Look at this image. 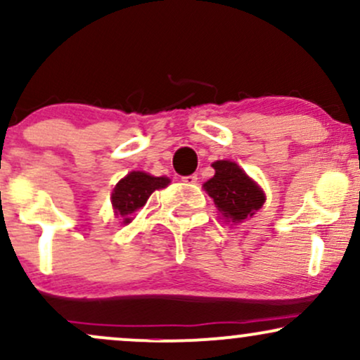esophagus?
<instances>
[{
    "label": "esophagus",
    "instance_id": "esophagus-1",
    "mask_svg": "<svg viewBox=\"0 0 360 360\" xmlns=\"http://www.w3.org/2000/svg\"><path fill=\"white\" fill-rule=\"evenodd\" d=\"M183 181L186 184H196L198 183V176L196 174H191V176H184Z\"/></svg>",
    "mask_w": 360,
    "mask_h": 360
}]
</instances>
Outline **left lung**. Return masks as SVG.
I'll use <instances>...</instances> for the list:
<instances>
[{"instance_id":"1","label":"left lung","mask_w":360,"mask_h":360,"mask_svg":"<svg viewBox=\"0 0 360 360\" xmlns=\"http://www.w3.org/2000/svg\"><path fill=\"white\" fill-rule=\"evenodd\" d=\"M212 166L214 176L206 181L203 188L208 196L213 198L223 220L242 223L254 217L266 201V194L260 186L232 160H217Z\"/></svg>"}]
</instances>
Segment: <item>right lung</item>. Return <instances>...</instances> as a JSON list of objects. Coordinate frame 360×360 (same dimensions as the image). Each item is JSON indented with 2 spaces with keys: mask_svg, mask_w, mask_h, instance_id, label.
Here are the masks:
<instances>
[{
  "mask_svg": "<svg viewBox=\"0 0 360 360\" xmlns=\"http://www.w3.org/2000/svg\"><path fill=\"white\" fill-rule=\"evenodd\" d=\"M171 183L167 177H155L142 171H131L118 181L111 193V205L122 223H130L137 210L142 208L155 189H162Z\"/></svg>",
  "mask_w": 360,
  "mask_h": 360,
  "instance_id": "right-lung-1",
  "label": "right lung"
}]
</instances>
